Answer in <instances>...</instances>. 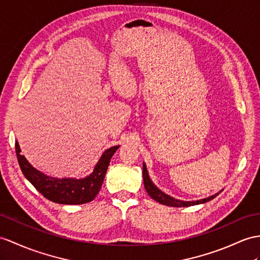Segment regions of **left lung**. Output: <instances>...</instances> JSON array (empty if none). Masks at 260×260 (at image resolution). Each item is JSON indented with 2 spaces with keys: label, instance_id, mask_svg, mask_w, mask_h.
Instances as JSON below:
<instances>
[{
  "label": "left lung",
  "instance_id": "obj_1",
  "mask_svg": "<svg viewBox=\"0 0 260 260\" xmlns=\"http://www.w3.org/2000/svg\"><path fill=\"white\" fill-rule=\"evenodd\" d=\"M142 175H143V183H144V187L145 191L148 192V194L151 196L154 201L159 202L160 204L167 205V206H172V207H188V206H193V205H199V204H203L206 203V202H210L211 200L215 199L219 193H216L215 195L210 196V198H206L203 200H199V201H181V200H176L172 196H170L162 192L160 188H157L153 182L151 181L150 176L148 174V170L145 164L143 163V171H142ZM221 192V191H220Z\"/></svg>",
  "mask_w": 260,
  "mask_h": 260
}]
</instances>
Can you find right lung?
I'll return each mask as SVG.
<instances>
[{
	"instance_id": "add662e5",
	"label": "right lung",
	"mask_w": 260,
	"mask_h": 260,
	"mask_svg": "<svg viewBox=\"0 0 260 260\" xmlns=\"http://www.w3.org/2000/svg\"><path fill=\"white\" fill-rule=\"evenodd\" d=\"M120 145L107 149L98 163L94 167L92 173L84 179L75 178H52L36 170L21 154L18 142L15 141V151L18 164L24 174L34 187L44 198L58 204L78 205L91 202L99 193L105 179L107 169L110 163L112 155L119 149Z\"/></svg>"
}]
</instances>
